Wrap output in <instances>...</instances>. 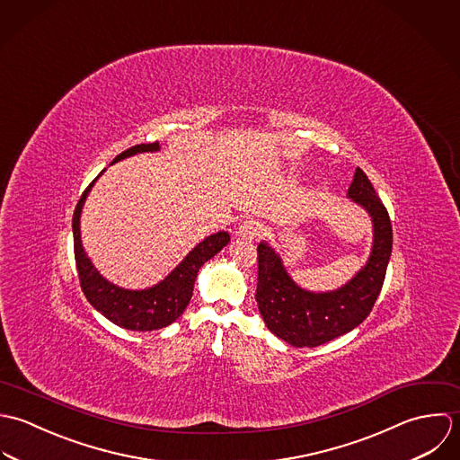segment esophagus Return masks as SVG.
<instances>
[{
  "mask_svg": "<svg viewBox=\"0 0 460 460\" xmlns=\"http://www.w3.org/2000/svg\"><path fill=\"white\" fill-rule=\"evenodd\" d=\"M265 231V227H263V224L261 222H258V220H245L240 227H238V231H236V236L238 238H242V240H256L258 236H261V233Z\"/></svg>",
  "mask_w": 460,
  "mask_h": 460,
  "instance_id": "34e87169",
  "label": "esophagus"
}]
</instances>
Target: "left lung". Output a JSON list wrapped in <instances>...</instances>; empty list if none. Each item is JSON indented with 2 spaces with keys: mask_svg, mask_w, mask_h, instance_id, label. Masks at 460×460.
Segmentation results:
<instances>
[{
  "mask_svg": "<svg viewBox=\"0 0 460 460\" xmlns=\"http://www.w3.org/2000/svg\"><path fill=\"white\" fill-rule=\"evenodd\" d=\"M347 197L369 215L373 243L367 265L341 288L309 291L298 286L276 249L267 242L258 245L256 302L269 331L291 347L311 349L350 332L367 320L382 289L393 249L387 209L359 167Z\"/></svg>",
  "mask_w": 460,
  "mask_h": 460,
  "instance_id": "left-lung-1",
  "label": "left lung"
}]
</instances>
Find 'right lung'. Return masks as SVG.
Listing matches in <instances>:
<instances>
[{"label":"right lung","mask_w":460,"mask_h":460,"mask_svg":"<svg viewBox=\"0 0 460 460\" xmlns=\"http://www.w3.org/2000/svg\"><path fill=\"white\" fill-rule=\"evenodd\" d=\"M156 151H160L158 142L140 144L120 153L111 162V165L140 153H156ZM102 172L99 176H102ZM99 176L87 186L73 215L75 258H76V269H78L82 289L95 311H99L111 323L122 329L138 331V332L164 329L183 314L193 293L197 272L208 260H211L229 243L231 236L226 231H218L211 236H206L199 245H195L184 256L183 261L169 276L151 288H146V289L120 288L99 274V270L93 267L82 243V233H80L82 209L89 197V191L93 190Z\"/></svg>","instance_id":"add662e5"}]
</instances>
